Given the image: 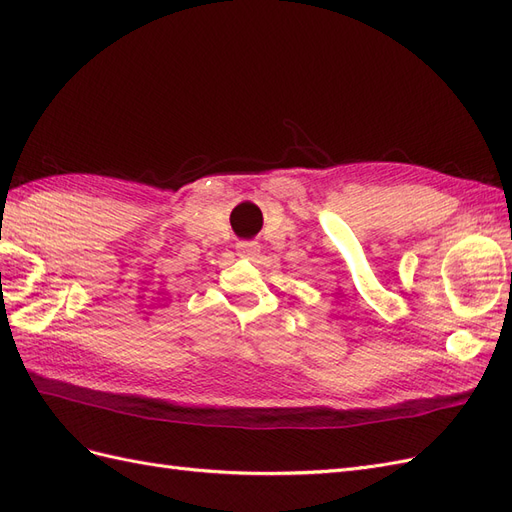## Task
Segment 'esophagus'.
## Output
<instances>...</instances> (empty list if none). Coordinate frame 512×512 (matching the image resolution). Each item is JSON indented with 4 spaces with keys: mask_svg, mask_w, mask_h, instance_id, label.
I'll use <instances>...</instances> for the list:
<instances>
[{
    "mask_svg": "<svg viewBox=\"0 0 512 512\" xmlns=\"http://www.w3.org/2000/svg\"><path fill=\"white\" fill-rule=\"evenodd\" d=\"M237 250L241 256H247V258H254L260 254V245L256 241H241L237 245Z\"/></svg>",
    "mask_w": 512,
    "mask_h": 512,
    "instance_id": "34e87169",
    "label": "esophagus"
}]
</instances>
